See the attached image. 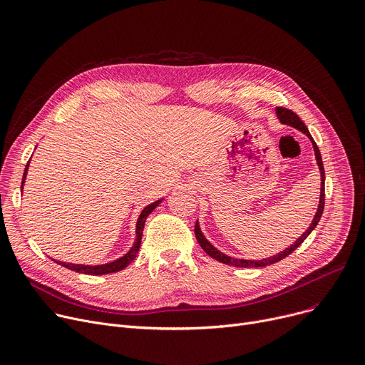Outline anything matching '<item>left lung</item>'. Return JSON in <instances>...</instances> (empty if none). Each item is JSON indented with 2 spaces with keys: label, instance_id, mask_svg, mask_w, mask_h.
<instances>
[{
  "label": "left lung",
  "instance_id": "8db88e82",
  "mask_svg": "<svg viewBox=\"0 0 365 365\" xmlns=\"http://www.w3.org/2000/svg\"><path fill=\"white\" fill-rule=\"evenodd\" d=\"M275 112H277V117H278V120H279L281 124H285V125H290V127H293V128H297L299 131H302L303 134H306V136H308L309 140L312 142L314 152H315V160H317V164H318V168H319V175H321V192H319V201H318L317 213H315V216H314V219H312L309 227L306 229V231L302 234V237H299L290 247H287L285 250H282V252H279V253H277V255H274V256H271V257L262 259V260L235 259V257H232V256H227V255H225L223 252L217 250V248L205 238V235L202 234L201 227H200V223H198V220H197V223H195V237H197V240H198V242H200L202 250H204L210 257H213V259H216V260H219V262H222V263H225V264H229V266H237V267H262V266H267V264H272V263H277V262L282 260L284 257L292 255V253L296 250V248H297L306 238H308V235L314 231L315 226L318 225V222H319V219H321V216H322V212H324V198H325L324 185H325V175H324V165H322V158H321L319 149H318L317 143L314 142V139H312V136H311V133H309L308 127L304 125V123L297 117V115H296L294 112H292V110H289V109H285V108H277Z\"/></svg>",
  "mask_w": 365,
  "mask_h": 365
}]
</instances>
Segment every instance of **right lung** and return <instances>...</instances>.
Segmentation results:
<instances>
[{
    "instance_id": "add662e5",
    "label": "right lung",
    "mask_w": 365,
    "mask_h": 365,
    "mask_svg": "<svg viewBox=\"0 0 365 365\" xmlns=\"http://www.w3.org/2000/svg\"><path fill=\"white\" fill-rule=\"evenodd\" d=\"M31 161V160H29ZM29 161L25 167V171H24V179H22V186H21V192H24V185H25V180H26V175H28V168H29ZM164 198L161 200H157L155 202H152L149 205H146L139 217H138V222H136V238H134V242H133V247L130 248V250L118 257L115 259L112 262H108V263H103V264H81V263H66V262H61V260H56V259H51L54 260L56 263H59L61 266H65L68 267V269L71 271H75V272H80V274H87V275H106V274H113V272H118V271H123L125 266H128L134 259H136L138 253H139V248H140V242H142V234H143V227H145V222L148 219V216L155 210L161 202H163Z\"/></svg>"
}]
</instances>
